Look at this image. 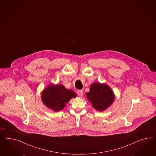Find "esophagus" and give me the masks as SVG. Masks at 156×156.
<instances>
[{
	"mask_svg": "<svg viewBox=\"0 0 156 156\" xmlns=\"http://www.w3.org/2000/svg\"><path fill=\"white\" fill-rule=\"evenodd\" d=\"M77 94L78 95L79 97H82L83 96V91L82 90H78L77 91Z\"/></svg>",
	"mask_w": 156,
	"mask_h": 156,
	"instance_id": "34e87169",
	"label": "esophagus"
}]
</instances>
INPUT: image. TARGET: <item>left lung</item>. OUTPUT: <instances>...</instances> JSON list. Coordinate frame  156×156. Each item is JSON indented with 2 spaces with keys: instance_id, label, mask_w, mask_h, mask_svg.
Wrapping results in <instances>:
<instances>
[{
  "instance_id": "1",
  "label": "left lung",
  "mask_w": 156,
  "mask_h": 156,
  "mask_svg": "<svg viewBox=\"0 0 156 156\" xmlns=\"http://www.w3.org/2000/svg\"><path fill=\"white\" fill-rule=\"evenodd\" d=\"M86 94L93 107L99 112H102L110 106L115 98L113 91L109 86L99 82L91 85L89 92Z\"/></svg>"
}]
</instances>
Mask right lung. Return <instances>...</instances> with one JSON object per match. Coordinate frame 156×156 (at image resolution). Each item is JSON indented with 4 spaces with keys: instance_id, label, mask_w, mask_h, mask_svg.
Segmentation results:
<instances>
[{
    "instance_id": "1",
    "label": "right lung",
    "mask_w": 156,
    "mask_h": 156,
    "mask_svg": "<svg viewBox=\"0 0 156 156\" xmlns=\"http://www.w3.org/2000/svg\"><path fill=\"white\" fill-rule=\"evenodd\" d=\"M76 93L66 89L63 85L51 84L43 91L41 98L47 108L54 112H58L64 108L70 99L76 98Z\"/></svg>"
}]
</instances>
